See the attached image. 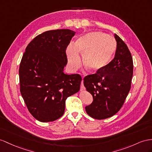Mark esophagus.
I'll return each mask as SVG.
<instances>
[{"instance_id":"1","label":"esophagus","mask_w":152,"mask_h":152,"mask_svg":"<svg viewBox=\"0 0 152 152\" xmlns=\"http://www.w3.org/2000/svg\"><path fill=\"white\" fill-rule=\"evenodd\" d=\"M84 90H85V87H84V85H83V79H82V81H81V83L80 91H83Z\"/></svg>"}]
</instances>
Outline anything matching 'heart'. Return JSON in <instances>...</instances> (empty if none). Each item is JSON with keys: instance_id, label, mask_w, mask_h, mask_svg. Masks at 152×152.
<instances>
[{"instance_id": "1", "label": "heart", "mask_w": 152, "mask_h": 152, "mask_svg": "<svg viewBox=\"0 0 152 152\" xmlns=\"http://www.w3.org/2000/svg\"><path fill=\"white\" fill-rule=\"evenodd\" d=\"M113 38L101 31L90 32L77 39L75 45L69 44L67 49L68 64L72 70L80 67L79 53L83 54V65L89 72L102 71L110 64L116 50Z\"/></svg>"}]
</instances>
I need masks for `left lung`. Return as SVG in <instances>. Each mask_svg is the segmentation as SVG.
<instances>
[{"label":"left lung","mask_w":152,"mask_h":152,"mask_svg":"<svg viewBox=\"0 0 152 152\" xmlns=\"http://www.w3.org/2000/svg\"><path fill=\"white\" fill-rule=\"evenodd\" d=\"M114 37L117 48L114 59L105 69L83 79L84 86L93 97L92 103L85 107V110L96 119L115 115L122 107L131 87L134 69L131 53L121 38L116 34Z\"/></svg>","instance_id":"obj_1"}]
</instances>
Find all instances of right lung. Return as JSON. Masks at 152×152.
Returning <instances> with one entry per match:
<instances>
[{"mask_svg": "<svg viewBox=\"0 0 152 152\" xmlns=\"http://www.w3.org/2000/svg\"><path fill=\"white\" fill-rule=\"evenodd\" d=\"M76 32L48 31L27 46L19 67L20 93L28 109L40 122L54 121L64 115L65 100L80 91V75L65 74L66 48Z\"/></svg>", "mask_w": 152, "mask_h": 152, "instance_id": "1", "label": "right lung"}]
</instances>
